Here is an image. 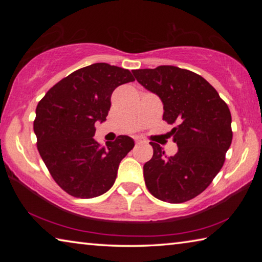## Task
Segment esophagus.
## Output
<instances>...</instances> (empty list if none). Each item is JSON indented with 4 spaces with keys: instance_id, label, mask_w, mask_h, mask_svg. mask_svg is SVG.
<instances>
[{
    "instance_id": "1",
    "label": "esophagus",
    "mask_w": 262,
    "mask_h": 262,
    "mask_svg": "<svg viewBox=\"0 0 262 262\" xmlns=\"http://www.w3.org/2000/svg\"><path fill=\"white\" fill-rule=\"evenodd\" d=\"M144 142H145V141H143V140H140V139H136V140H135V143H136V145L144 143Z\"/></svg>"
}]
</instances>
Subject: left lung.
<instances>
[{
  "mask_svg": "<svg viewBox=\"0 0 262 262\" xmlns=\"http://www.w3.org/2000/svg\"><path fill=\"white\" fill-rule=\"evenodd\" d=\"M136 81L156 94L164 105L163 120L178 152L167 157L150 142L154 155L144 164L145 186L158 200L183 203L201 194L225 162L231 145V113L215 88L200 75L174 66L133 70Z\"/></svg>",
  "mask_w": 262,
  "mask_h": 262,
  "instance_id": "8db88e82",
  "label": "left lung"
}]
</instances>
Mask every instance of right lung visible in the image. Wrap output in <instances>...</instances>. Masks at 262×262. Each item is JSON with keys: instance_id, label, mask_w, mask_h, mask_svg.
I'll list each match as a JSON object with an SVG mask.
<instances>
[{"instance_id": "add662e5", "label": "right lung", "mask_w": 262, "mask_h": 262, "mask_svg": "<svg viewBox=\"0 0 262 262\" xmlns=\"http://www.w3.org/2000/svg\"><path fill=\"white\" fill-rule=\"evenodd\" d=\"M135 81L128 69L94 63L62 78L35 110L37 148L52 178L79 199L99 196L112 187L121 159L134 148L120 135L103 147L95 139L96 121H105L115 88Z\"/></svg>"}]
</instances>
